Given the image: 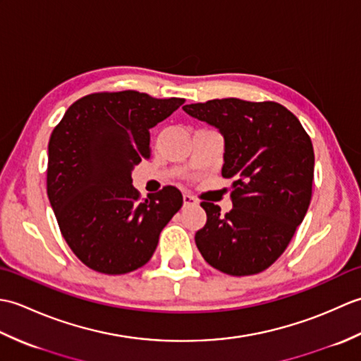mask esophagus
Instances as JSON below:
<instances>
[{"label": "esophagus", "instance_id": "obj_1", "mask_svg": "<svg viewBox=\"0 0 361 361\" xmlns=\"http://www.w3.org/2000/svg\"><path fill=\"white\" fill-rule=\"evenodd\" d=\"M183 202H185V206H195V204H198L197 198L192 197V195H189V194L183 195Z\"/></svg>", "mask_w": 361, "mask_h": 361}]
</instances>
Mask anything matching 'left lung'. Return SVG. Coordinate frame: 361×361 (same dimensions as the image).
Returning <instances> with one entry per match:
<instances>
[{
  "mask_svg": "<svg viewBox=\"0 0 361 361\" xmlns=\"http://www.w3.org/2000/svg\"><path fill=\"white\" fill-rule=\"evenodd\" d=\"M225 137L224 178H233V209L202 202L206 225L195 243L203 259L231 276L267 270L279 259L312 200L315 153L310 136L286 106L212 99L183 106Z\"/></svg>",
  "mask_w": 361,
  "mask_h": 361,
  "instance_id": "obj_1",
  "label": "left lung"
}]
</instances>
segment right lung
I'll use <instances>...</instances> for the list:
<instances>
[{"instance_id": "right-lung-1", "label": "right lung", "mask_w": 361, "mask_h": 361, "mask_svg": "<svg viewBox=\"0 0 361 361\" xmlns=\"http://www.w3.org/2000/svg\"><path fill=\"white\" fill-rule=\"evenodd\" d=\"M183 104L102 91L75 101L52 130L46 190L68 247L91 270L124 274L147 264L183 206L175 186L145 200L132 186L135 166L150 158V128Z\"/></svg>"}]
</instances>
